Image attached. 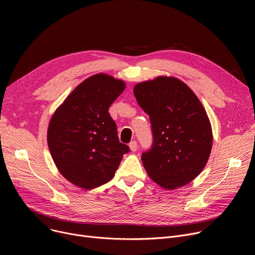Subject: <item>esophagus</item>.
Returning <instances> with one entry per match:
<instances>
[{"label":"esophagus","mask_w":255,"mask_h":255,"mask_svg":"<svg viewBox=\"0 0 255 255\" xmlns=\"http://www.w3.org/2000/svg\"><path fill=\"white\" fill-rule=\"evenodd\" d=\"M129 148L132 152H135L137 150V142L136 140H132L130 143H129Z\"/></svg>","instance_id":"34e87169"}]
</instances>
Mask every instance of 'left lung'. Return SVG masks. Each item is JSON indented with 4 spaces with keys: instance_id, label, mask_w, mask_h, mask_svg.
Returning <instances> with one entry per match:
<instances>
[{
    "instance_id": "left-lung-1",
    "label": "left lung",
    "mask_w": 255,
    "mask_h": 255,
    "mask_svg": "<svg viewBox=\"0 0 255 255\" xmlns=\"http://www.w3.org/2000/svg\"><path fill=\"white\" fill-rule=\"evenodd\" d=\"M133 93L151 121L153 144L141 155L148 175L168 190L190 183L206 166L213 144L203 104L175 77L158 76L139 83Z\"/></svg>"
}]
</instances>
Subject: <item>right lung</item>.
Returning <instances> with one entry per match:
<instances>
[{"label": "right lung", "mask_w": 255, "mask_h": 255, "mask_svg": "<svg viewBox=\"0 0 255 255\" xmlns=\"http://www.w3.org/2000/svg\"><path fill=\"white\" fill-rule=\"evenodd\" d=\"M125 83L104 73L78 85L50 119L47 143L65 179L86 190L111 181L129 146L120 142L109 109Z\"/></svg>", "instance_id": "right-lung-1"}]
</instances>
